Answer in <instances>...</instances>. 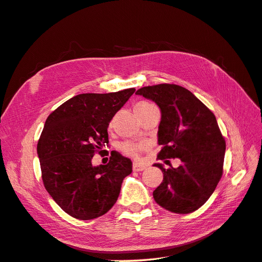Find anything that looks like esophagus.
Returning a JSON list of instances; mask_svg holds the SVG:
<instances>
[{
  "instance_id": "esophagus-1",
  "label": "esophagus",
  "mask_w": 262,
  "mask_h": 262,
  "mask_svg": "<svg viewBox=\"0 0 262 262\" xmlns=\"http://www.w3.org/2000/svg\"><path fill=\"white\" fill-rule=\"evenodd\" d=\"M145 168H146L145 165L139 164V163H133V166H132L133 171H142V170H144Z\"/></svg>"
}]
</instances>
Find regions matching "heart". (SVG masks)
Listing matches in <instances>:
<instances>
[{"label":"heart","instance_id":"b5f03b06","mask_svg":"<svg viewBox=\"0 0 262 262\" xmlns=\"http://www.w3.org/2000/svg\"><path fill=\"white\" fill-rule=\"evenodd\" d=\"M148 106H152V105L148 104V102H144V101L139 102V104L136 106V109L137 108H144V107H148ZM120 148L125 155L137 157L139 155V153L141 152V149L143 148V145L138 144V143H132V142H124V143L121 144Z\"/></svg>","mask_w":262,"mask_h":262}]
</instances>
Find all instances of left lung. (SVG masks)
I'll return each instance as SVG.
<instances>
[{
    "instance_id": "obj_1",
    "label": "left lung",
    "mask_w": 262,
    "mask_h": 262,
    "mask_svg": "<svg viewBox=\"0 0 262 262\" xmlns=\"http://www.w3.org/2000/svg\"><path fill=\"white\" fill-rule=\"evenodd\" d=\"M161 109L158 160L179 158L177 168L165 169L163 182L153 192L162 208L173 213H191L208 201L223 173L225 140L215 116L194 95L175 84H158L138 90ZM168 162V161H166Z\"/></svg>"
}]
</instances>
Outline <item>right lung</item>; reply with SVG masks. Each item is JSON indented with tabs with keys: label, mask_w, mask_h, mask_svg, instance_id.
Returning <instances> with one entry per match:
<instances>
[{
	"label": "right lung",
	"mask_w": 262,
	"mask_h": 262,
	"mask_svg": "<svg viewBox=\"0 0 262 262\" xmlns=\"http://www.w3.org/2000/svg\"><path fill=\"white\" fill-rule=\"evenodd\" d=\"M134 92L76 95L47 118L37 145L42 181L69 215L84 221L104 215L132 172L130 158L116 150L106 165L94 166L92 158L108 144V125Z\"/></svg>",
	"instance_id": "1"
}]
</instances>
